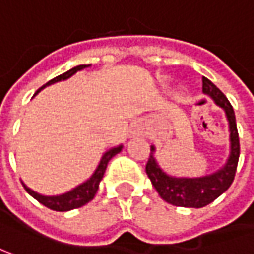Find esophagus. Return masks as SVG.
I'll use <instances>...</instances> for the list:
<instances>
[{
	"label": "esophagus",
	"mask_w": 254,
	"mask_h": 254,
	"mask_svg": "<svg viewBox=\"0 0 254 254\" xmlns=\"http://www.w3.org/2000/svg\"><path fill=\"white\" fill-rule=\"evenodd\" d=\"M135 135H146L148 132H146V127L145 125H142V124H138L136 127H135Z\"/></svg>",
	"instance_id": "esophagus-1"
}]
</instances>
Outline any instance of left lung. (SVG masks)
Masks as SVG:
<instances>
[{
    "mask_svg": "<svg viewBox=\"0 0 254 254\" xmlns=\"http://www.w3.org/2000/svg\"><path fill=\"white\" fill-rule=\"evenodd\" d=\"M202 93L211 97V100L217 106H220L224 111L229 124V133H230L229 135L230 151L224 165L217 171L202 177H177L167 174L159 167L155 158L157 149L154 145L151 146V154L146 164V174L159 194V197L164 201L177 207L201 208L214 201L217 197H220L231 186L239 162L240 143H239V133H237L233 106L227 100V97L224 96V93L207 77H202Z\"/></svg>",
    "mask_w": 254,
    "mask_h": 254,
    "instance_id": "1",
    "label": "left lung"
}]
</instances>
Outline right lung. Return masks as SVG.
<instances>
[{"mask_svg":"<svg viewBox=\"0 0 254 254\" xmlns=\"http://www.w3.org/2000/svg\"><path fill=\"white\" fill-rule=\"evenodd\" d=\"M87 67H90V64H80V66H76V67L70 68L66 73H63V74L54 77V79L50 80L49 83H46L40 90H43L44 87H47V86H50V84H54V83L67 80V79H70L73 74H76L77 71L84 70V68ZM40 90H37V93ZM37 93H36V95H37ZM36 95H34V96H36ZM122 148H124V145L121 143V145H118V146H113L111 149H108V151L102 155V158H100V161H99L96 170L93 171V174H92L86 181L80 183L79 186H76L74 188L68 190L67 192H63V194H59V195H44V194H40L37 191L31 190L30 187L25 186L23 181H21V183H23L25 191H27L33 198H36L38 202H41L43 205H46V207L50 208V210H54V211H70V210L79 208V207H83V205H86L87 202L93 200V197L96 195L97 190H99V184H100V181H102V178H103V175H105V171H106V167H108L109 161H111L116 154H119V152L122 151Z\"/></svg>","mask_w":254,"mask_h":254,"instance_id":"1","label":"right lung"}]
</instances>
